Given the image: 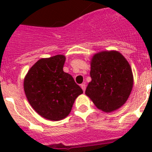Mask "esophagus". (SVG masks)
Returning <instances> with one entry per match:
<instances>
[{
    "label": "esophagus",
    "mask_w": 152,
    "mask_h": 152,
    "mask_svg": "<svg viewBox=\"0 0 152 152\" xmlns=\"http://www.w3.org/2000/svg\"><path fill=\"white\" fill-rule=\"evenodd\" d=\"M80 87H81V88H82V90H83V91H85V90H86V85H85V84H84V83H83V84H81Z\"/></svg>",
    "instance_id": "obj_1"
}]
</instances>
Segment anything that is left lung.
Segmentation results:
<instances>
[{
    "instance_id": "left-lung-1",
    "label": "left lung",
    "mask_w": 152,
    "mask_h": 152,
    "mask_svg": "<svg viewBox=\"0 0 152 152\" xmlns=\"http://www.w3.org/2000/svg\"><path fill=\"white\" fill-rule=\"evenodd\" d=\"M91 77L85 94L95 106L110 113L124 105L133 86L129 63L116 50L101 51L91 60Z\"/></svg>"
}]
</instances>
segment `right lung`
<instances>
[{
	"mask_svg": "<svg viewBox=\"0 0 152 152\" xmlns=\"http://www.w3.org/2000/svg\"><path fill=\"white\" fill-rule=\"evenodd\" d=\"M65 56L39 59L23 80L25 95L32 108L45 119L60 121L69 115L83 93L70 74L63 71Z\"/></svg>",
	"mask_w": 152,
	"mask_h": 152,
	"instance_id": "obj_1",
	"label": "right lung"
}]
</instances>
